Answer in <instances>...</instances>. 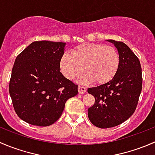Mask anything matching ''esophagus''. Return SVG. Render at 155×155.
<instances>
[{
  "label": "esophagus",
  "instance_id": "1",
  "mask_svg": "<svg viewBox=\"0 0 155 155\" xmlns=\"http://www.w3.org/2000/svg\"><path fill=\"white\" fill-rule=\"evenodd\" d=\"M78 91H79V94H84L86 92V87L83 86H79L78 87Z\"/></svg>",
  "mask_w": 155,
  "mask_h": 155
}]
</instances>
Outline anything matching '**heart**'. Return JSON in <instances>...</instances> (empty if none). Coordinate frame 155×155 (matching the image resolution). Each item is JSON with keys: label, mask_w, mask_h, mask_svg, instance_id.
Returning a JSON list of instances; mask_svg holds the SVG:
<instances>
[{"label": "heart", "mask_w": 155, "mask_h": 155, "mask_svg": "<svg viewBox=\"0 0 155 155\" xmlns=\"http://www.w3.org/2000/svg\"><path fill=\"white\" fill-rule=\"evenodd\" d=\"M120 64L118 51L112 46L103 43H85L71 50V54H64L61 58L60 68L64 76L76 79L84 70L87 72L77 78L80 83L93 81L97 85L110 82L116 74Z\"/></svg>", "instance_id": "b5f03b06"}]
</instances>
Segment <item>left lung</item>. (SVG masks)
I'll use <instances>...</instances> for the list:
<instances>
[{"label":"left lung","instance_id":"8db88e82","mask_svg":"<svg viewBox=\"0 0 155 155\" xmlns=\"http://www.w3.org/2000/svg\"><path fill=\"white\" fill-rule=\"evenodd\" d=\"M108 41L114 43L118 51V71L110 82L87 89L95 98L94 104L87 109L88 118L100 128L113 127L127 120L135 112L143 86L137 56L123 42Z\"/></svg>","mask_w":155,"mask_h":155}]
</instances>
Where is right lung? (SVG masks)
<instances>
[{"label": "right lung", "mask_w": 155, "mask_h": 155, "mask_svg": "<svg viewBox=\"0 0 155 155\" xmlns=\"http://www.w3.org/2000/svg\"><path fill=\"white\" fill-rule=\"evenodd\" d=\"M65 43L35 41L15 58L9 91L17 115L28 124L46 127L61 117L78 85L60 72Z\"/></svg>", "instance_id": "add662e5"}]
</instances>
